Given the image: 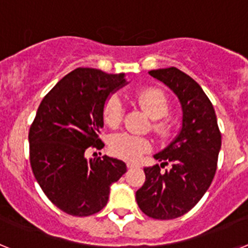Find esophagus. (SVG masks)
I'll return each instance as SVG.
<instances>
[{"instance_id":"esophagus-1","label":"esophagus","mask_w":248,"mask_h":248,"mask_svg":"<svg viewBox=\"0 0 248 248\" xmlns=\"http://www.w3.org/2000/svg\"><path fill=\"white\" fill-rule=\"evenodd\" d=\"M126 166H128L129 169H133V168H138L139 164L135 163V161H128V163H126Z\"/></svg>"}]
</instances>
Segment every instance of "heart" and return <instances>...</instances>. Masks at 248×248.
I'll return each mask as SVG.
<instances>
[{
	"label": "heart",
	"instance_id": "b5f03b06",
	"mask_svg": "<svg viewBox=\"0 0 248 248\" xmlns=\"http://www.w3.org/2000/svg\"><path fill=\"white\" fill-rule=\"evenodd\" d=\"M134 99L151 118V129L159 138L170 137L172 131L171 120L165 118L169 111L168 97L161 89L146 87L135 92ZM124 113V105L118 95H110L103 108V118L107 125L115 128L120 124ZM151 144L145 137L118 133L109 140V150L114 156L125 160H135L150 150Z\"/></svg>",
	"mask_w": 248,
	"mask_h": 248
}]
</instances>
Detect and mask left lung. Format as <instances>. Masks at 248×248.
I'll list each match as a JSON object with an SVG mask.
<instances>
[{
    "mask_svg": "<svg viewBox=\"0 0 248 248\" xmlns=\"http://www.w3.org/2000/svg\"><path fill=\"white\" fill-rule=\"evenodd\" d=\"M179 98L183 126L175 140L154 155L160 165L144 169L137 202L149 217L172 220L194 207L207 191L217 168L221 133L211 102L191 77L175 67L149 72ZM172 165L165 172L161 168Z\"/></svg>",
    "mask_w": 248,
    "mask_h": 248,
    "instance_id": "1",
    "label": "left lung"
}]
</instances>
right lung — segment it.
I'll use <instances>...</instances> for the list:
<instances>
[{"label": "right lung", "mask_w": 248, "mask_h": 248, "mask_svg": "<svg viewBox=\"0 0 248 248\" xmlns=\"http://www.w3.org/2000/svg\"><path fill=\"white\" fill-rule=\"evenodd\" d=\"M124 74L77 68L63 77L41 102L30 128V161L34 177L52 203L73 216L97 214L107 205L110 185L125 174L124 161L107 155L87 159L102 149L103 108Z\"/></svg>", "instance_id": "right-lung-1"}]
</instances>
